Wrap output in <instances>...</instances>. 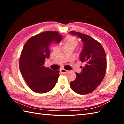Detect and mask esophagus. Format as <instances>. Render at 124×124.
Segmentation results:
<instances>
[{
	"mask_svg": "<svg viewBox=\"0 0 124 124\" xmlns=\"http://www.w3.org/2000/svg\"><path fill=\"white\" fill-rule=\"evenodd\" d=\"M60 72H61L62 73H63V74H66V73H67L68 72V70H65V69H61V70H60Z\"/></svg>",
	"mask_w": 124,
	"mask_h": 124,
	"instance_id": "esophagus-1",
	"label": "esophagus"
}]
</instances>
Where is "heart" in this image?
<instances>
[{
    "instance_id": "b5f03b06",
    "label": "heart",
    "mask_w": 124,
    "mask_h": 124,
    "mask_svg": "<svg viewBox=\"0 0 124 124\" xmlns=\"http://www.w3.org/2000/svg\"><path fill=\"white\" fill-rule=\"evenodd\" d=\"M78 43V41L77 38L74 36H69L67 37V38L65 39L64 41L65 46L67 45H72L76 46Z\"/></svg>"
}]
</instances>
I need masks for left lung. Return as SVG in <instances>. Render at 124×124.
Segmentation results:
<instances>
[{
    "instance_id": "left-lung-1",
    "label": "left lung",
    "mask_w": 124,
    "mask_h": 124,
    "mask_svg": "<svg viewBox=\"0 0 124 124\" xmlns=\"http://www.w3.org/2000/svg\"><path fill=\"white\" fill-rule=\"evenodd\" d=\"M77 35L84 43L80 61L85 64L80 73H76V78L70 85L73 91L80 95L93 91L103 80L107 70L106 54L102 45L90 35L71 31Z\"/></svg>"
}]
</instances>
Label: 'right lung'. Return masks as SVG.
<instances>
[{"mask_svg": "<svg viewBox=\"0 0 124 124\" xmlns=\"http://www.w3.org/2000/svg\"><path fill=\"white\" fill-rule=\"evenodd\" d=\"M62 35L56 31H46L30 38L21 53L19 67L27 86L36 93H44L55 86L59 70H52L44 66L50 57L49 47L61 40Z\"/></svg>", "mask_w": 124, "mask_h": 124, "instance_id": "add662e5", "label": "right lung"}]
</instances>
